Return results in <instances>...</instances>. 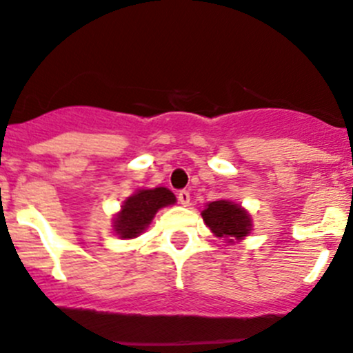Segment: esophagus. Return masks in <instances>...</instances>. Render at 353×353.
Returning a JSON list of instances; mask_svg holds the SVG:
<instances>
[{"mask_svg": "<svg viewBox=\"0 0 353 353\" xmlns=\"http://www.w3.org/2000/svg\"><path fill=\"white\" fill-rule=\"evenodd\" d=\"M177 198H179V203L183 206H189V201H191V196H189V191H179V194H177Z\"/></svg>", "mask_w": 353, "mask_h": 353, "instance_id": "esophagus-1", "label": "esophagus"}]
</instances>
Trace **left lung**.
I'll list each match as a JSON object with an SVG mask.
<instances>
[{
	"instance_id": "obj_1",
	"label": "left lung",
	"mask_w": 353,
	"mask_h": 353,
	"mask_svg": "<svg viewBox=\"0 0 353 353\" xmlns=\"http://www.w3.org/2000/svg\"><path fill=\"white\" fill-rule=\"evenodd\" d=\"M206 226L218 239H223L226 243H236L243 240L252 232V216L242 205L218 199L208 203L201 213Z\"/></svg>"
}]
</instances>
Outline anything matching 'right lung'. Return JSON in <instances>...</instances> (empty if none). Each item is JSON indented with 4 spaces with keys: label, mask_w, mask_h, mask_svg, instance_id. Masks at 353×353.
Here are the masks:
<instances>
[{
    "label": "right lung",
    "mask_w": 353,
    "mask_h": 353,
    "mask_svg": "<svg viewBox=\"0 0 353 353\" xmlns=\"http://www.w3.org/2000/svg\"><path fill=\"white\" fill-rule=\"evenodd\" d=\"M176 203V196L167 188L137 189L113 216V232L120 239L130 240L142 235L162 208Z\"/></svg>",
    "instance_id": "1"
}]
</instances>
